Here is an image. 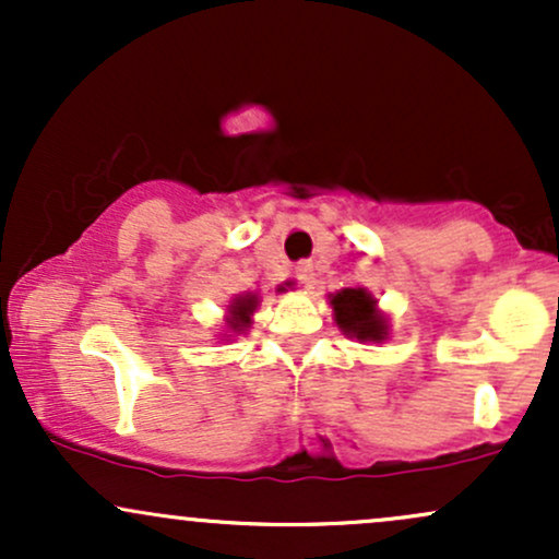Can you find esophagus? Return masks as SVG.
<instances>
[{
  "mask_svg": "<svg viewBox=\"0 0 559 559\" xmlns=\"http://www.w3.org/2000/svg\"><path fill=\"white\" fill-rule=\"evenodd\" d=\"M297 281L305 288H312V284H316V271H312L310 262H299V265H297Z\"/></svg>",
  "mask_w": 559,
  "mask_h": 559,
  "instance_id": "esophagus-1",
  "label": "esophagus"
}]
</instances>
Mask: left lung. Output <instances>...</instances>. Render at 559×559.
Masks as SVG:
<instances>
[{
	"label": "left lung",
	"mask_w": 559,
	"mask_h": 559,
	"mask_svg": "<svg viewBox=\"0 0 559 559\" xmlns=\"http://www.w3.org/2000/svg\"><path fill=\"white\" fill-rule=\"evenodd\" d=\"M338 329L360 342H381L386 336V320L376 310V299L365 288H344L331 299Z\"/></svg>",
	"instance_id": "obj_1"
}]
</instances>
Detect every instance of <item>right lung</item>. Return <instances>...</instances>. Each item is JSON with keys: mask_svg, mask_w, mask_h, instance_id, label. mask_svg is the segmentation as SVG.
I'll list each match as a JSON object with an SVG mask.
<instances>
[{"mask_svg": "<svg viewBox=\"0 0 559 559\" xmlns=\"http://www.w3.org/2000/svg\"><path fill=\"white\" fill-rule=\"evenodd\" d=\"M254 307H258V299L254 297H239L234 301V305H230V318H228V323H230V329L234 331H243L249 325V316H252V310Z\"/></svg>", "mask_w": 559, "mask_h": 559, "instance_id": "obj_1", "label": "right lung"}]
</instances>
